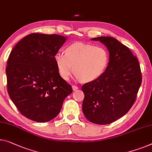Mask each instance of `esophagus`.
<instances>
[{"instance_id":"1","label":"esophagus","mask_w":152,"mask_h":152,"mask_svg":"<svg viewBox=\"0 0 152 152\" xmlns=\"http://www.w3.org/2000/svg\"><path fill=\"white\" fill-rule=\"evenodd\" d=\"M72 91H76L77 90H78V87L76 86L72 85Z\"/></svg>"}]
</instances>
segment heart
<instances>
[{
	"label": "heart",
	"instance_id": "heart-1",
	"mask_svg": "<svg viewBox=\"0 0 152 152\" xmlns=\"http://www.w3.org/2000/svg\"><path fill=\"white\" fill-rule=\"evenodd\" d=\"M53 58L64 80H69L74 71L77 80L89 82L98 79L105 72L108 65L109 53L104 47L75 43L65 49V53H56Z\"/></svg>",
	"mask_w": 152,
	"mask_h": 152
}]
</instances>
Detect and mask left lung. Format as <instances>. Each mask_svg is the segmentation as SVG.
<instances>
[{
    "mask_svg": "<svg viewBox=\"0 0 152 152\" xmlns=\"http://www.w3.org/2000/svg\"><path fill=\"white\" fill-rule=\"evenodd\" d=\"M103 44L109 62L102 76L82 86L83 113L89 121L109 124L124 116L135 102L141 84L140 65L131 50L109 36L91 39Z\"/></svg>",
    "mask_w": 152,
    "mask_h": 152,
    "instance_id": "1",
    "label": "left lung"
}]
</instances>
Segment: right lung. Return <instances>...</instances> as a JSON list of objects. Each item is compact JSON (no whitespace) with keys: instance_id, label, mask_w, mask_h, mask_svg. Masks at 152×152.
<instances>
[{"instance_id":"add662e5","label":"right lung","mask_w":152,"mask_h":152,"mask_svg":"<svg viewBox=\"0 0 152 152\" xmlns=\"http://www.w3.org/2000/svg\"><path fill=\"white\" fill-rule=\"evenodd\" d=\"M67 38L34 33L19 41L10 53L6 68L8 94L20 113L31 120L53 119L72 93L53 58Z\"/></svg>"}]
</instances>
